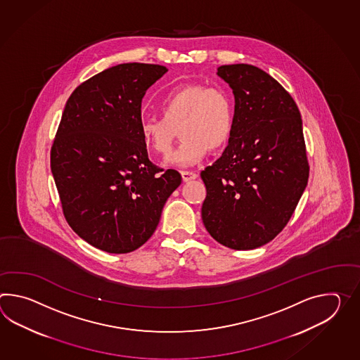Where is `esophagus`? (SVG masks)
<instances>
[{
	"label": "esophagus",
	"instance_id": "obj_1",
	"mask_svg": "<svg viewBox=\"0 0 360 360\" xmlns=\"http://www.w3.org/2000/svg\"><path fill=\"white\" fill-rule=\"evenodd\" d=\"M181 174H182V179H184V182L192 181V179H195L198 176V174L195 172H191V170H182Z\"/></svg>",
	"mask_w": 360,
	"mask_h": 360
}]
</instances>
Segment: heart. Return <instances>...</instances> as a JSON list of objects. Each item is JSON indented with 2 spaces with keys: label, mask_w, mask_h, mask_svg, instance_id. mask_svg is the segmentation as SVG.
Instances as JSON below:
<instances>
[{
  "label": "heart",
  "mask_w": 360,
  "mask_h": 360,
  "mask_svg": "<svg viewBox=\"0 0 360 360\" xmlns=\"http://www.w3.org/2000/svg\"><path fill=\"white\" fill-rule=\"evenodd\" d=\"M159 113L141 119L139 139L146 150L168 156L179 130L182 141L168 158L176 165H193L209 150L224 148L235 129L233 96L219 85L193 82L170 89L159 101Z\"/></svg>",
  "instance_id": "1"
}]
</instances>
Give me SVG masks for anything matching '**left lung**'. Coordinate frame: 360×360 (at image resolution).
Instances as JSON below:
<instances>
[{"label": "left lung", "mask_w": 360, "mask_h": 360, "mask_svg": "<svg viewBox=\"0 0 360 360\" xmlns=\"http://www.w3.org/2000/svg\"><path fill=\"white\" fill-rule=\"evenodd\" d=\"M235 96V129L222 156L201 172V218L213 239L248 250L287 226L309 179L302 119L295 99L250 64L218 67Z\"/></svg>", "instance_id": "left-lung-1"}]
</instances>
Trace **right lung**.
<instances>
[{
	"mask_svg": "<svg viewBox=\"0 0 360 360\" xmlns=\"http://www.w3.org/2000/svg\"><path fill=\"white\" fill-rule=\"evenodd\" d=\"M167 72L146 63L104 70L73 90L56 130L50 167L64 218L107 253L142 247L182 182L152 164L138 134L142 98Z\"/></svg>",
	"mask_w": 360,
	"mask_h": 360,
	"instance_id": "right-lung-1",
	"label": "right lung"
}]
</instances>
